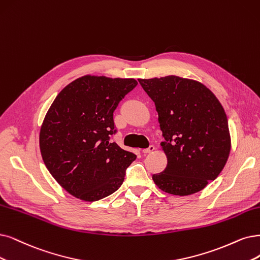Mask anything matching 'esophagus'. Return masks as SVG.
<instances>
[{"instance_id": "1", "label": "esophagus", "mask_w": 260, "mask_h": 260, "mask_svg": "<svg viewBox=\"0 0 260 260\" xmlns=\"http://www.w3.org/2000/svg\"><path fill=\"white\" fill-rule=\"evenodd\" d=\"M154 150H155V147L153 146V145H150V146H149V148H147V149H143V150H142V152L145 153V154H147V153H151V152H153Z\"/></svg>"}]
</instances>
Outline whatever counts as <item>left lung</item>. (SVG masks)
Instances as JSON below:
<instances>
[{"instance_id": "obj_1", "label": "left lung", "mask_w": 260, "mask_h": 260, "mask_svg": "<svg viewBox=\"0 0 260 260\" xmlns=\"http://www.w3.org/2000/svg\"><path fill=\"white\" fill-rule=\"evenodd\" d=\"M138 81L155 104L165 139L160 146L167 166L153 175L154 183L179 196L204 189L223 170L232 147L223 106L195 80L167 76Z\"/></svg>"}]
</instances>
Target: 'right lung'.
I'll return each instance as SVG.
<instances>
[{"label":"right lung","instance_id":"add662e5","mask_svg":"<svg viewBox=\"0 0 260 260\" xmlns=\"http://www.w3.org/2000/svg\"><path fill=\"white\" fill-rule=\"evenodd\" d=\"M138 82L83 76L57 94L40 134L47 169L64 189L84 201L114 193L136 159L110 137L117 133L113 112Z\"/></svg>","mask_w":260,"mask_h":260}]
</instances>
